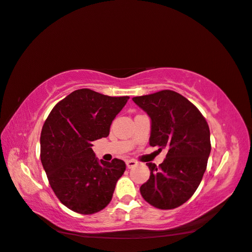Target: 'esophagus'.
<instances>
[{"mask_svg": "<svg viewBox=\"0 0 252 252\" xmlns=\"http://www.w3.org/2000/svg\"><path fill=\"white\" fill-rule=\"evenodd\" d=\"M137 161H135V160H127L126 161V165H127V167L128 168H131V167H135L136 165H137Z\"/></svg>", "mask_w": 252, "mask_h": 252, "instance_id": "obj_1", "label": "esophagus"}]
</instances>
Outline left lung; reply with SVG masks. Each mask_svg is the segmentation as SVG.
<instances>
[{
  "label": "left lung",
  "mask_w": 252,
  "mask_h": 252,
  "mask_svg": "<svg viewBox=\"0 0 252 252\" xmlns=\"http://www.w3.org/2000/svg\"><path fill=\"white\" fill-rule=\"evenodd\" d=\"M132 101L151 120L150 146L167 151L158 166L147 163L150 177L141 185L140 193L153 207L175 209L201 183L211 152L209 125L197 107L175 91L162 90Z\"/></svg>",
  "instance_id": "1"
}]
</instances>
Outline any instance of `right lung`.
<instances>
[{
    "instance_id": "obj_1",
    "label": "right lung",
    "mask_w": 252,
    "mask_h": 252,
    "mask_svg": "<svg viewBox=\"0 0 252 252\" xmlns=\"http://www.w3.org/2000/svg\"><path fill=\"white\" fill-rule=\"evenodd\" d=\"M129 96H109L75 90L56 104L42 127L41 163L51 188L65 207L94 214L110 203L126 164L97 160L92 142L107 137Z\"/></svg>"
}]
</instances>
